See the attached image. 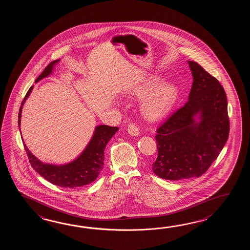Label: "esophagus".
<instances>
[{
	"mask_svg": "<svg viewBox=\"0 0 250 250\" xmlns=\"http://www.w3.org/2000/svg\"><path fill=\"white\" fill-rule=\"evenodd\" d=\"M127 132H128V134H129L130 136H133V137H138V136L140 135L138 127H137L135 124H133V123H130V124L128 125V127H127Z\"/></svg>",
	"mask_w": 250,
	"mask_h": 250,
	"instance_id": "esophagus-1",
	"label": "esophagus"
}]
</instances>
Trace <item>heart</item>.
Segmentation results:
<instances>
[{
  "label": "heart",
  "mask_w": 250,
  "mask_h": 250,
  "mask_svg": "<svg viewBox=\"0 0 250 250\" xmlns=\"http://www.w3.org/2000/svg\"><path fill=\"white\" fill-rule=\"evenodd\" d=\"M159 75H151L141 83L127 89V94L142 97L140 112L149 122L165 119L174 106L179 97V88L172 82H163Z\"/></svg>",
  "instance_id": "heart-1"
}]
</instances>
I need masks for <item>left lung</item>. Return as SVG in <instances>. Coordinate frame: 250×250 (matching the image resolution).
Instances as JSON below:
<instances>
[{
	"mask_svg": "<svg viewBox=\"0 0 250 250\" xmlns=\"http://www.w3.org/2000/svg\"><path fill=\"white\" fill-rule=\"evenodd\" d=\"M193 77L184 106L157 129L155 175L169 181L202 176L227 142L229 131L225 91L199 64L188 61Z\"/></svg>",
	"mask_w": 250,
	"mask_h": 250,
	"instance_id": "left-lung-1",
	"label": "left lung"
}]
</instances>
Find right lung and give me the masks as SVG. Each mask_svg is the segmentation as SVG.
<instances>
[{
	"label": "right lung",
	"mask_w": 250,
	"mask_h": 250,
	"mask_svg": "<svg viewBox=\"0 0 250 250\" xmlns=\"http://www.w3.org/2000/svg\"><path fill=\"white\" fill-rule=\"evenodd\" d=\"M60 60L53 61L48 65L38 77L36 83L42 79L48 78L53 73V69ZM34 85L27 91V95L22 102L21 106L19 112V127L21 130V119L22 108L25 102L30 96ZM119 130L118 127H110L107 125H98L95 127V131L91 137L89 142L84 150L74 160L62 165H53L43 163L38 159L27 148L26 144L23 141L25 150L27 152L28 159L33 169L38 172L46 181L54 185L62 188H77L85 186L96 180L104 168V148L107 143L111 140L112 136ZM21 138L22 136H21Z\"/></svg>",
	"instance_id": "1"
}]
</instances>
